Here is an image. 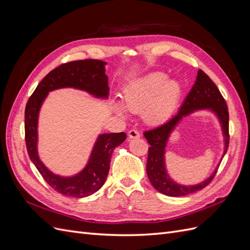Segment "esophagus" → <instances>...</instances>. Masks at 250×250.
<instances>
[{
    "instance_id": "1",
    "label": "esophagus",
    "mask_w": 250,
    "mask_h": 250,
    "mask_svg": "<svg viewBox=\"0 0 250 250\" xmlns=\"http://www.w3.org/2000/svg\"><path fill=\"white\" fill-rule=\"evenodd\" d=\"M128 137H129V139H139L141 137V134L137 129H131L128 132Z\"/></svg>"
}]
</instances>
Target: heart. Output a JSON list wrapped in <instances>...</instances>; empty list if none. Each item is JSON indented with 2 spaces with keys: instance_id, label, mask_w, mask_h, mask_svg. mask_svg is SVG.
Masks as SVG:
<instances>
[{
  "instance_id": "b5f03b06",
  "label": "heart",
  "mask_w": 250,
  "mask_h": 250,
  "mask_svg": "<svg viewBox=\"0 0 250 250\" xmlns=\"http://www.w3.org/2000/svg\"><path fill=\"white\" fill-rule=\"evenodd\" d=\"M180 85L175 80H167L164 73H151L127 85L123 94V103L131 112H142L146 122L160 124L167 120L175 108L180 97ZM116 109L125 113L121 104Z\"/></svg>"
}]
</instances>
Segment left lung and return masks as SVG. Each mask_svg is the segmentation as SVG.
<instances>
[{
    "mask_svg": "<svg viewBox=\"0 0 250 250\" xmlns=\"http://www.w3.org/2000/svg\"><path fill=\"white\" fill-rule=\"evenodd\" d=\"M198 109H210L217 113L222 125L223 134L225 137V150L223 156L229 148V109L228 105L221 95L220 90L208 75L202 70L197 73V78L190 93L181 105L177 115L171 118L167 122L147 131H144V137L149 143L148 160H147V175L155 190L172 197L186 196L202 190L214 179L218 168L207 180L196 186H181L174 183L168 176L165 167V148L169 135L174 127L184 116L188 115ZM219 167V166H218Z\"/></svg>",
    "mask_w": 250,
    "mask_h": 250,
    "instance_id": "1",
    "label": "left lung"
}]
</instances>
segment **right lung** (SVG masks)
I'll list each match as a JSON object with an SVG mask.
<instances>
[{"instance_id":"add662e5","label":"right lung","mask_w":250,"mask_h":250,"mask_svg":"<svg viewBox=\"0 0 250 250\" xmlns=\"http://www.w3.org/2000/svg\"><path fill=\"white\" fill-rule=\"evenodd\" d=\"M105 64L106 62L98 59L75 60L60 64L39 83L26 105L25 140L30 160L47 184L64 196L83 198L100 190L107 177L113 150L126 140V133L99 135L86 167L73 177H62L48 170L37 153L39 112L48 93L60 87H75L86 90L96 97L107 98L109 87Z\"/></svg>"}]
</instances>
